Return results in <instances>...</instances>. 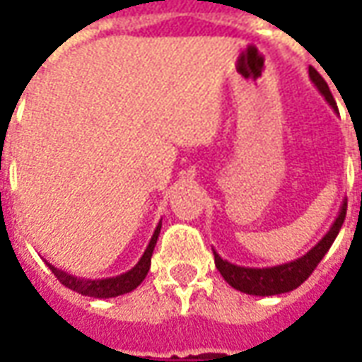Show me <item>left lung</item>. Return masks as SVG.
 Returning a JSON list of instances; mask_svg holds the SVG:
<instances>
[{
	"label": "left lung",
	"mask_w": 362,
	"mask_h": 362,
	"mask_svg": "<svg viewBox=\"0 0 362 362\" xmlns=\"http://www.w3.org/2000/svg\"><path fill=\"white\" fill-rule=\"evenodd\" d=\"M308 75H310L312 83L316 85V89L329 103V106L334 110H337V104H335L334 96L329 93L327 83L324 81V77L314 67H308ZM345 213H347V202H343L341 211L337 215V219L334 221L332 228L326 233V236L312 250H308L304 256L295 259V262H288V264H281V266L273 267H240L230 264L227 259H223L217 252L213 250L215 266H217L219 273L223 275V279L227 281L230 287H235L236 291L246 293V295L272 296L281 295V293H288L293 288L300 287L304 281L310 277V273L316 269V266L322 262V258L326 256L329 246L334 244L335 236L339 233V228H341L343 221H345Z\"/></svg>",
	"instance_id": "left-lung-1"
}]
</instances>
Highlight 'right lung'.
I'll list each match as a JSON object with an SVG mask.
<instances>
[{"mask_svg": "<svg viewBox=\"0 0 362 362\" xmlns=\"http://www.w3.org/2000/svg\"><path fill=\"white\" fill-rule=\"evenodd\" d=\"M160 227L163 223H158L155 233L151 236V243L147 246V250L143 252L141 259L135 264L129 272L122 273L118 277H108V279H79L75 275H69V273L62 272L58 267H54L52 264H48L52 269V273L58 277V281L62 285H66L67 288H71L75 293H79L83 296H93V298H112V296L126 295V293H132L134 288H137L141 285V281L147 277V272L151 267V256H153V250H155V244H157L158 233H160Z\"/></svg>", "mask_w": 362, "mask_h": 362, "instance_id": "add662e5", "label": "right lung"}]
</instances>
